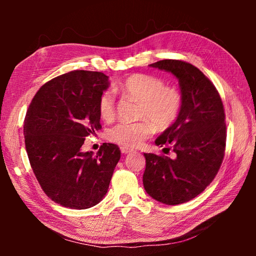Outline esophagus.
Returning <instances> with one entry per match:
<instances>
[{
    "instance_id": "esophagus-1",
    "label": "esophagus",
    "mask_w": 256,
    "mask_h": 256,
    "mask_svg": "<svg viewBox=\"0 0 256 256\" xmlns=\"http://www.w3.org/2000/svg\"><path fill=\"white\" fill-rule=\"evenodd\" d=\"M131 152H132V150L126 148H121V153H122V154H124V155H126V154H128V153H131Z\"/></svg>"
}]
</instances>
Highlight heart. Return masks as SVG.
<instances>
[{
  "mask_svg": "<svg viewBox=\"0 0 256 256\" xmlns=\"http://www.w3.org/2000/svg\"><path fill=\"white\" fill-rule=\"evenodd\" d=\"M123 96H131L140 102V122H121L108 133L111 142L122 148H138L154 133L156 128L164 130L178 118L182 108V92L175 86H165L160 78L146 74H134L116 86ZM100 116L112 121L116 116V96L111 90L102 92L98 102Z\"/></svg>",
  "mask_w": 256,
  "mask_h": 256,
  "instance_id": "obj_1",
  "label": "heart"
}]
</instances>
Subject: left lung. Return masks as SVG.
Returning a JSON list of instances; mask_svg holds the SVG:
<instances>
[{"mask_svg":"<svg viewBox=\"0 0 256 256\" xmlns=\"http://www.w3.org/2000/svg\"><path fill=\"white\" fill-rule=\"evenodd\" d=\"M150 66L178 79L182 108L155 140L160 148L170 145L175 157L145 153L143 184L160 202L180 204L202 192L220 170L226 140L224 103L214 84L192 64L164 59Z\"/></svg>","mask_w":256,"mask_h":256,"instance_id":"1","label":"left lung"}]
</instances>
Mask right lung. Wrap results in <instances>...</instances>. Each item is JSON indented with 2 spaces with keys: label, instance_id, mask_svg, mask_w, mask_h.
<instances>
[{
  "label": "right lung",
  "instance_id": "add662e5",
  "mask_svg": "<svg viewBox=\"0 0 256 256\" xmlns=\"http://www.w3.org/2000/svg\"><path fill=\"white\" fill-rule=\"evenodd\" d=\"M108 86L103 72L74 70L42 86L26 112L32 170L48 197L70 209H88L104 198L121 157L111 143L96 155L81 150L86 138L101 128L98 102Z\"/></svg>",
  "mask_w": 256,
  "mask_h": 256
}]
</instances>
